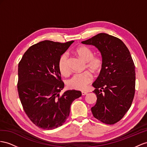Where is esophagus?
<instances>
[{"mask_svg":"<svg viewBox=\"0 0 147 147\" xmlns=\"http://www.w3.org/2000/svg\"><path fill=\"white\" fill-rule=\"evenodd\" d=\"M81 93H82V95H83V96L86 95V94H88V92H86V91H82Z\"/></svg>","mask_w":147,"mask_h":147,"instance_id":"esophagus-1","label":"esophagus"}]
</instances>
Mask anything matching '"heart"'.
Masks as SVG:
<instances>
[{"label": "heart", "instance_id": "heart-1", "mask_svg": "<svg viewBox=\"0 0 147 147\" xmlns=\"http://www.w3.org/2000/svg\"><path fill=\"white\" fill-rule=\"evenodd\" d=\"M76 53L86 61V66L94 72L99 71L103 65V59L100 55H93L92 51L89 47L81 45L76 49ZM58 67L60 73L67 75L69 73L68 56L64 53L59 56ZM93 80V76L89 71H85L80 73L74 74L67 80V86L71 89L83 90Z\"/></svg>", "mask_w": 147, "mask_h": 147}]
</instances>
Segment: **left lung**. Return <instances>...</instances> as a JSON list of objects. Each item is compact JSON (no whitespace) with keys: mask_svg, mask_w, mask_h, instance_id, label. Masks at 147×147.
I'll use <instances>...</instances> for the list:
<instances>
[{"mask_svg":"<svg viewBox=\"0 0 147 147\" xmlns=\"http://www.w3.org/2000/svg\"><path fill=\"white\" fill-rule=\"evenodd\" d=\"M82 43L95 46L101 53L103 65L92 84L97 96L91 108L93 116L106 124L121 120L131 107L135 95V70L129 49L114 36L100 33Z\"/></svg>","mask_w":147,"mask_h":147,"instance_id":"obj_1","label":"left lung"}]
</instances>
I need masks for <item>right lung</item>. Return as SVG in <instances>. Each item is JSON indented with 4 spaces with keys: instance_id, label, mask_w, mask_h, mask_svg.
<instances>
[{
    "instance_id": "1",
    "label": "right lung",
    "mask_w": 147,
    "mask_h": 147,
    "mask_svg": "<svg viewBox=\"0 0 147 147\" xmlns=\"http://www.w3.org/2000/svg\"><path fill=\"white\" fill-rule=\"evenodd\" d=\"M73 42L40 41L30 47L18 63V96L25 114L41 129L61 126L68 117L73 100L81 96V92L76 90L59 94L65 84L58 59Z\"/></svg>"
}]
</instances>
